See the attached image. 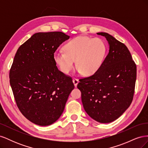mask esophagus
<instances>
[{
  "mask_svg": "<svg viewBox=\"0 0 148 148\" xmlns=\"http://www.w3.org/2000/svg\"><path fill=\"white\" fill-rule=\"evenodd\" d=\"M73 83L74 85H75V86L77 87L78 83H79V80L78 79H77V78H73Z\"/></svg>",
  "mask_w": 148,
  "mask_h": 148,
  "instance_id": "1",
  "label": "esophagus"
}]
</instances>
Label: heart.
I'll list each match as a JSON object with an SVG mask.
<instances>
[{"mask_svg": "<svg viewBox=\"0 0 148 148\" xmlns=\"http://www.w3.org/2000/svg\"><path fill=\"white\" fill-rule=\"evenodd\" d=\"M65 51H56L53 59L65 74L73 69L76 60L77 71L85 76L95 74L102 66L106 57L107 46L101 38L79 36L70 40L64 46Z\"/></svg>", "mask_w": 148, "mask_h": 148, "instance_id": "b5f03b06", "label": "heart"}]
</instances>
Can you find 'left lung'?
I'll list each match as a JSON object with an SVG mask.
<instances>
[{
	"mask_svg": "<svg viewBox=\"0 0 148 148\" xmlns=\"http://www.w3.org/2000/svg\"><path fill=\"white\" fill-rule=\"evenodd\" d=\"M109 53L97 72L80 79L84 110L97 122L107 123L120 117L130 106L135 91L136 66L127 46L107 33Z\"/></svg>",
	"mask_w": 148,
	"mask_h": 148,
	"instance_id": "1",
	"label": "left lung"
}]
</instances>
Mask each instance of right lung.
<instances>
[{"instance_id": "right-lung-1", "label": "right lung", "mask_w": 148, "mask_h": 148, "mask_svg": "<svg viewBox=\"0 0 148 148\" xmlns=\"http://www.w3.org/2000/svg\"><path fill=\"white\" fill-rule=\"evenodd\" d=\"M70 36L62 32L34 34L18 49L10 70V84L18 109L40 126L60 118L71 91L72 79L58 70L53 55Z\"/></svg>"}]
</instances>
